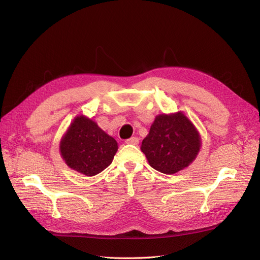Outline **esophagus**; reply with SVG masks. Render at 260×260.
Segmentation results:
<instances>
[{
	"label": "esophagus",
	"instance_id": "esophagus-1",
	"mask_svg": "<svg viewBox=\"0 0 260 260\" xmlns=\"http://www.w3.org/2000/svg\"><path fill=\"white\" fill-rule=\"evenodd\" d=\"M125 143L127 144H132V145H137L139 144V139L137 137H132L130 139H128L127 141H125Z\"/></svg>",
	"mask_w": 260,
	"mask_h": 260
}]
</instances>
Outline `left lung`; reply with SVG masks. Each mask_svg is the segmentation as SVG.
I'll use <instances>...</instances> for the list:
<instances>
[{
  "instance_id": "8db88e82",
  "label": "left lung",
  "mask_w": 260,
  "mask_h": 260,
  "mask_svg": "<svg viewBox=\"0 0 260 260\" xmlns=\"http://www.w3.org/2000/svg\"><path fill=\"white\" fill-rule=\"evenodd\" d=\"M201 137L191 120L182 113L156 116L141 151L149 166L161 174L174 175L187 167L201 149Z\"/></svg>"
}]
</instances>
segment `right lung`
Here are the masks:
<instances>
[{"mask_svg": "<svg viewBox=\"0 0 260 260\" xmlns=\"http://www.w3.org/2000/svg\"><path fill=\"white\" fill-rule=\"evenodd\" d=\"M117 149L116 140L83 115L77 116L70 123L59 144L60 155L67 166L88 177L106 169Z\"/></svg>", "mask_w": 260, "mask_h": 260, "instance_id": "right-lung-1", "label": "right lung"}]
</instances>
